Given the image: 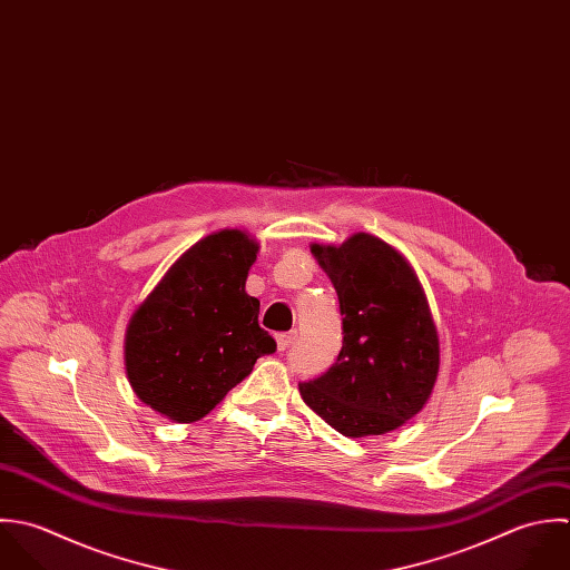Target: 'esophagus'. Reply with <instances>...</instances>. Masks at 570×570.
Instances as JSON below:
<instances>
[{
  "instance_id": "esophagus-1",
  "label": "esophagus",
  "mask_w": 570,
  "mask_h": 570,
  "mask_svg": "<svg viewBox=\"0 0 570 570\" xmlns=\"http://www.w3.org/2000/svg\"><path fill=\"white\" fill-rule=\"evenodd\" d=\"M296 330L294 332H283V334H276V345H278V350L281 352H285V350H289L292 347V343L296 341Z\"/></svg>"
}]
</instances>
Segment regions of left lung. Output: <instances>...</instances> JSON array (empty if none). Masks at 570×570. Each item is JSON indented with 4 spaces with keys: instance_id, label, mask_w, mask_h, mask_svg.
I'll use <instances>...</instances> for the list:
<instances>
[{
    "instance_id": "left-lung-1",
    "label": "left lung",
    "mask_w": 570,
    "mask_h": 570,
    "mask_svg": "<svg viewBox=\"0 0 570 570\" xmlns=\"http://www.w3.org/2000/svg\"><path fill=\"white\" fill-rule=\"evenodd\" d=\"M334 283L343 347L303 400L338 433L380 435L411 420L438 379V334L409 263L384 240L354 234L341 247L312 245Z\"/></svg>"
}]
</instances>
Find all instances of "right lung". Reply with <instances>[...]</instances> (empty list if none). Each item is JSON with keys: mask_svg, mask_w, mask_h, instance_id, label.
Segmentation results:
<instances>
[{"mask_svg": "<svg viewBox=\"0 0 570 570\" xmlns=\"http://www.w3.org/2000/svg\"><path fill=\"white\" fill-rule=\"evenodd\" d=\"M258 245L240 229L205 236L168 269L135 312L126 370L135 393L175 422L207 415L225 393L276 352L245 292Z\"/></svg>", "mask_w": 570, "mask_h": 570, "instance_id": "right-lung-1", "label": "right lung"}]
</instances>
